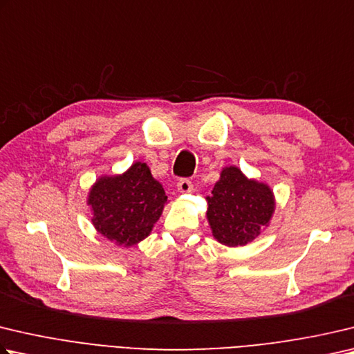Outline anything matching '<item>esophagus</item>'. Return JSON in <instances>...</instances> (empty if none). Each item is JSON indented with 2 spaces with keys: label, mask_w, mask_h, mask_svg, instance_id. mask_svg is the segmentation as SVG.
Instances as JSON below:
<instances>
[{
  "label": "esophagus",
  "mask_w": 354,
  "mask_h": 354,
  "mask_svg": "<svg viewBox=\"0 0 354 354\" xmlns=\"http://www.w3.org/2000/svg\"><path fill=\"white\" fill-rule=\"evenodd\" d=\"M178 190L181 192V194H189V192L194 190V184H192L190 179L183 178L178 181Z\"/></svg>",
  "instance_id": "obj_1"
}]
</instances>
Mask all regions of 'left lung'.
Wrapping results in <instances>:
<instances>
[{
  "label": "left lung",
  "mask_w": 354,
  "mask_h": 354,
  "mask_svg": "<svg viewBox=\"0 0 354 354\" xmlns=\"http://www.w3.org/2000/svg\"><path fill=\"white\" fill-rule=\"evenodd\" d=\"M207 218L215 239L226 246H243L268 226L274 196L266 184L248 179L236 167H227L207 198Z\"/></svg>",
  "instance_id": "8db88e82"
}]
</instances>
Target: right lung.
<instances>
[{
	"instance_id": "right-lung-1",
	"label": "right lung",
	"mask_w": 354,
	"mask_h": 354,
	"mask_svg": "<svg viewBox=\"0 0 354 354\" xmlns=\"http://www.w3.org/2000/svg\"><path fill=\"white\" fill-rule=\"evenodd\" d=\"M167 195L147 164L136 162L120 176L100 178L89 192L93 224L119 246H133L151 232Z\"/></svg>"
}]
</instances>
